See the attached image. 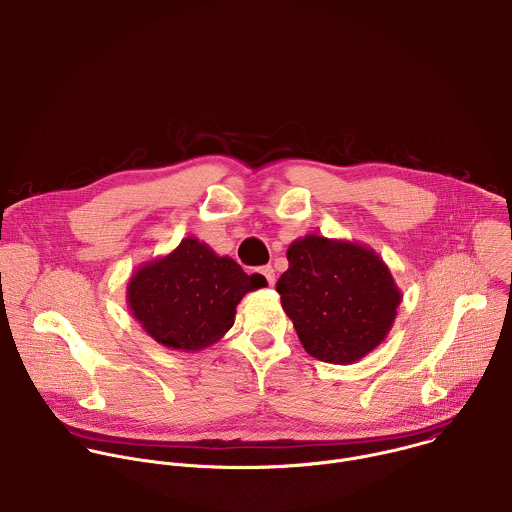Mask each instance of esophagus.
Returning <instances> with one entry per match:
<instances>
[{"instance_id": "obj_1", "label": "esophagus", "mask_w": 512, "mask_h": 512, "mask_svg": "<svg viewBox=\"0 0 512 512\" xmlns=\"http://www.w3.org/2000/svg\"><path fill=\"white\" fill-rule=\"evenodd\" d=\"M259 273L267 279V283L273 287L275 285V271H273V267L271 265H265V267H261L259 269Z\"/></svg>"}]
</instances>
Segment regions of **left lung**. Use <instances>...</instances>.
Here are the masks:
<instances>
[{"mask_svg":"<svg viewBox=\"0 0 512 512\" xmlns=\"http://www.w3.org/2000/svg\"><path fill=\"white\" fill-rule=\"evenodd\" d=\"M287 261L277 291L309 356L348 366L388 337L402 291L372 247L311 233L289 245Z\"/></svg>","mask_w":512,"mask_h":512,"instance_id":"1","label":"left lung"}]
</instances>
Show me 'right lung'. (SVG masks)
Instances as JSON below:
<instances>
[{
    "label": "right lung",
    "mask_w": 512,
    "mask_h": 512,
    "mask_svg": "<svg viewBox=\"0 0 512 512\" xmlns=\"http://www.w3.org/2000/svg\"><path fill=\"white\" fill-rule=\"evenodd\" d=\"M263 275H247L231 257L197 237H185L168 255L142 263L126 285V303L140 327L164 348L199 352L233 327L239 301Z\"/></svg>",
    "instance_id": "obj_1"
}]
</instances>
